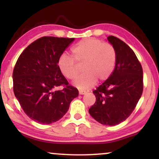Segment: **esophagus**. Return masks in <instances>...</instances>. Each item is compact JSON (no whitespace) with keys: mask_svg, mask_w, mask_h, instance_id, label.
Segmentation results:
<instances>
[{"mask_svg":"<svg viewBox=\"0 0 159 159\" xmlns=\"http://www.w3.org/2000/svg\"><path fill=\"white\" fill-rule=\"evenodd\" d=\"M79 93L80 95H84V94H85L86 93V91H84V90H79Z\"/></svg>","mask_w":159,"mask_h":159,"instance_id":"1","label":"esophagus"}]
</instances>
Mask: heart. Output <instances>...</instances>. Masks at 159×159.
Listing matches in <instances>:
<instances>
[{"label": "heart", "instance_id": "obj_1", "mask_svg": "<svg viewBox=\"0 0 159 159\" xmlns=\"http://www.w3.org/2000/svg\"><path fill=\"white\" fill-rule=\"evenodd\" d=\"M72 56L62 53L58 60V66L62 75L74 80L79 73L77 64L83 63L82 71L74 84L78 88L88 89L96 80L105 81L111 75L117 61L115 48L108 43L97 38L84 39L71 49Z\"/></svg>", "mask_w": 159, "mask_h": 159}]
</instances>
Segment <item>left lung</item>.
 Segmentation results:
<instances>
[{
  "label": "left lung",
  "mask_w": 159,
  "mask_h": 159,
  "mask_svg": "<svg viewBox=\"0 0 159 159\" xmlns=\"http://www.w3.org/2000/svg\"><path fill=\"white\" fill-rule=\"evenodd\" d=\"M108 40L116 51V64L111 75L93 91L96 100L89 113L102 125L114 126L130 116L142 95L143 68L129 45L112 35Z\"/></svg>",
  "instance_id": "obj_1"
}]
</instances>
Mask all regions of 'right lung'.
I'll return each instance as SVG.
<instances>
[{"mask_svg":"<svg viewBox=\"0 0 159 159\" xmlns=\"http://www.w3.org/2000/svg\"><path fill=\"white\" fill-rule=\"evenodd\" d=\"M74 38L45 36L28 45L13 71V90L24 112L36 122L61 119L79 92L69 85L58 66L59 56ZM62 86L61 91L55 88Z\"/></svg>","mask_w":159,"mask_h":159,"instance_id":"add662e5","label":"right lung"}]
</instances>
